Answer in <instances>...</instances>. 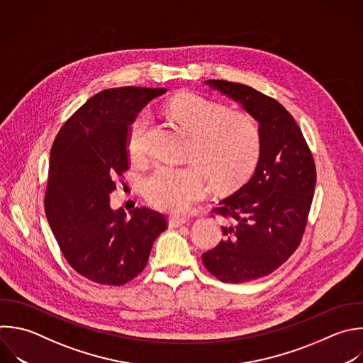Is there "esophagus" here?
<instances>
[{"mask_svg":"<svg viewBox=\"0 0 363 363\" xmlns=\"http://www.w3.org/2000/svg\"><path fill=\"white\" fill-rule=\"evenodd\" d=\"M189 220L184 217H179V216H170L169 217V227L176 228V227H182L184 224H187Z\"/></svg>","mask_w":363,"mask_h":363,"instance_id":"esophagus-1","label":"esophagus"}]
</instances>
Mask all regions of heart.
Segmentation results:
<instances>
[{
	"instance_id": "1",
	"label": "heart",
	"mask_w": 363,
	"mask_h": 363,
	"mask_svg": "<svg viewBox=\"0 0 363 363\" xmlns=\"http://www.w3.org/2000/svg\"><path fill=\"white\" fill-rule=\"evenodd\" d=\"M167 112L191 135L189 157L194 163L159 164L147 176L145 193L153 206L186 213L208 194L210 179L216 187L230 189L251 173L259 155V132L250 116L194 94L173 98ZM150 123L149 111H142L129 128L128 150L133 159L146 153Z\"/></svg>"
}]
</instances>
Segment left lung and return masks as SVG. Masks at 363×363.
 <instances>
[{
  "instance_id": "obj_1",
  "label": "left lung",
  "mask_w": 363,
  "mask_h": 363,
  "mask_svg": "<svg viewBox=\"0 0 363 363\" xmlns=\"http://www.w3.org/2000/svg\"><path fill=\"white\" fill-rule=\"evenodd\" d=\"M258 122L259 156L251 179L220 201L231 220L224 240L203 254L204 267L223 282H247L282 265L301 242L316 172L312 155L289 112L275 99L227 81H206Z\"/></svg>"
}]
</instances>
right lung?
<instances>
[{"mask_svg":"<svg viewBox=\"0 0 363 363\" xmlns=\"http://www.w3.org/2000/svg\"><path fill=\"white\" fill-rule=\"evenodd\" d=\"M164 88L123 86L89 98L62 126L50 155L45 214L69 265L85 278L123 285L143 271L167 227L147 207L130 217L111 207L113 179L128 170V133L135 116Z\"/></svg>","mask_w":363,"mask_h":363,"instance_id":"1","label":"right lung"}]
</instances>
